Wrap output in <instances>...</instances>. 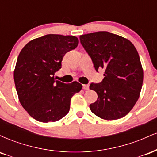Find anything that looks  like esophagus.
<instances>
[{
	"instance_id": "1",
	"label": "esophagus",
	"mask_w": 157,
	"mask_h": 157,
	"mask_svg": "<svg viewBox=\"0 0 157 157\" xmlns=\"http://www.w3.org/2000/svg\"><path fill=\"white\" fill-rule=\"evenodd\" d=\"M82 89H83L84 90H89V85H82Z\"/></svg>"
}]
</instances>
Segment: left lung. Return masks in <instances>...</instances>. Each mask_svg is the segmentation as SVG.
Instances as JSON below:
<instances>
[{
    "mask_svg": "<svg viewBox=\"0 0 157 157\" xmlns=\"http://www.w3.org/2000/svg\"><path fill=\"white\" fill-rule=\"evenodd\" d=\"M80 40L95 70H105L103 80L89 86L98 95L90 104L91 112L107 120L123 117L136 104L143 82L136 48L128 40L109 32L80 35Z\"/></svg>",
    "mask_w": 157,
    "mask_h": 157,
    "instance_id": "obj_1",
    "label": "left lung"
}]
</instances>
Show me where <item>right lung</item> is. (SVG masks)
Segmentation results:
<instances>
[{"label":"right lung","mask_w":157,"mask_h":157,"mask_svg":"<svg viewBox=\"0 0 157 157\" xmlns=\"http://www.w3.org/2000/svg\"><path fill=\"white\" fill-rule=\"evenodd\" d=\"M78 43L75 36L46 35L32 40L20 52L14 71L16 90L21 105L37 121L64 117L71 97L82 89L79 82L66 84L54 77L62 67L64 55Z\"/></svg>","instance_id":"right-lung-1"}]
</instances>
